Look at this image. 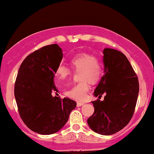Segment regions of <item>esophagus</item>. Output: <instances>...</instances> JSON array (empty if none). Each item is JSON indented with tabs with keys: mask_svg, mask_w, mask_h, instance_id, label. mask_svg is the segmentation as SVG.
<instances>
[{
	"mask_svg": "<svg viewBox=\"0 0 154 154\" xmlns=\"http://www.w3.org/2000/svg\"><path fill=\"white\" fill-rule=\"evenodd\" d=\"M84 104H85L84 102H77V106L79 107V106H81L84 105Z\"/></svg>",
	"mask_w": 154,
	"mask_h": 154,
	"instance_id": "34e87169",
	"label": "esophagus"
}]
</instances>
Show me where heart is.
<instances>
[{
	"mask_svg": "<svg viewBox=\"0 0 154 154\" xmlns=\"http://www.w3.org/2000/svg\"><path fill=\"white\" fill-rule=\"evenodd\" d=\"M74 71L79 72V82L65 92L66 96L77 100H83L89 91V81L95 83L101 77L103 66L101 61L92 54H79L72 57L69 61ZM71 70L63 65H59L56 70V77L59 82L65 80L71 75Z\"/></svg>",
	"mask_w": 154,
	"mask_h": 154,
	"instance_id": "obj_1",
	"label": "heart"
}]
</instances>
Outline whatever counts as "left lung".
<instances>
[{"instance_id":"8db88e82","label":"left lung","mask_w":154,"mask_h":154,"mask_svg":"<svg viewBox=\"0 0 154 154\" xmlns=\"http://www.w3.org/2000/svg\"><path fill=\"white\" fill-rule=\"evenodd\" d=\"M104 75L94 91L99 99L92 101L94 112L88 119L93 131L110 135L126 126L135 109L139 93L137 76L125 55L119 51L105 48ZM104 94V100L100 97Z\"/></svg>"}]
</instances>
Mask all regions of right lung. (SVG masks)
Wrapping results in <instances>:
<instances>
[{
  "label": "right lung",
  "mask_w": 154,
  "mask_h": 154,
  "mask_svg": "<svg viewBox=\"0 0 154 154\" xmlns=\"http://www.w3.org/2000/svg\"><path fill=\"white\" fill-rule=\"evenodd\" d=\"M62 57L57 44L45 45L26 56L16 79L14 95L19 116L28 128L41 135L61 130L77 106L70 98L52 95L58 91L54 77Z\"/></svg>",
  "instance_id": "add662e5"
}]
</instances>
